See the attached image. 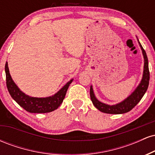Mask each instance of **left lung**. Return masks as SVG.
<instances>
[{
    "label": "left lung",
    "mask_w": 155,
    "mask_h": 155,
    "mask_svg": "<svg viewBox=\"0 0 155 155\" xmlns=\"http://www.w3.org/2000/svg\"><path fill=\"white\" fill-rule=\"evenodd\" d=\"M138 41L142 50L143 58H144L143 77H142L139 85L137 87L134 92L130 95H129L127 98L124 99L123 101L116 105H111H111L104 104V103L97 100L95 96V94H94L92 86L90 87V98H91L92 104L95 106V108H97L101 112H104V113L106 114H120L127 113V112L132 110L138 104V102L141 100L143 96L144 95L145 92H147L149 87V76H150L149 71L148 58H147V53L142 47L138 39Z\"/></svg>",
    "instance_id": "obj_1"
}]
</instances>
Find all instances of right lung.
Wrapping results in <instances>:
<instances>
[{"label": "right lung", "mask_w": 155, "mask_h": 155, "mask_svg": "<svg viewBox=\"0 0 155 155\" xmlns=\"http://www.w3.org/2000/svg\"><path fill=\"white\" fill-rule=\"evenodd\" d=\"M5 72L7 89L12 97L21 107L30 113H48L57 109L63 103L68 88L73 81V79L70 80L57 93L50 97H33L25 95L16 85L10 75L7 62L5 65Z\"/></svg>", "instance_id": "1"}]
</instances>
